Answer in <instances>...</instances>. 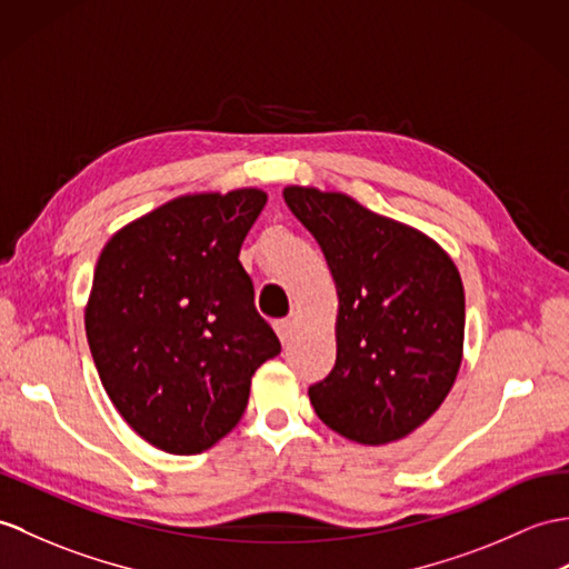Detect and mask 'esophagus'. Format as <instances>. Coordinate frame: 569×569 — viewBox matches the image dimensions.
<instances>
[{
	"instance_id": "34e87169",
	"label": "esophagus",
	"mask_w": 569,
	"mask_h": 569,
	"mask_svg": "<svg viewBox=\"0 0 569 569\" xmlns=\"http://www.w3.org/2000/svg\"><path fill=\"white\" fill-rule=\"evenodd\" d=\"M273 329H276V335H279L281 345H288L290 337H293V322H290V320H279L273 325Z\"/></svg>"
}]
</instances>
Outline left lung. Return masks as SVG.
Returning a JSON list of instances; mask_svg holds the SVG:
<instances>
[{
    "mask_svg": "<svg viewBox=\"0 0 569 569\" xmlns=\"http://www.w3.org/2000/svg\"><path fill=\"white\" fill-rule=\"evenodd\" d=\"M337 286V363L308 390L325 425L363 446L419 429L463 363L466 290L456 261L412 224L341 191L286 187Z\"/></svg>",
    "mask_w": 569,
    "mask_h": 569,
    "instance_id": "8db88e82",
    "label": "left lung"
}]
</instances>
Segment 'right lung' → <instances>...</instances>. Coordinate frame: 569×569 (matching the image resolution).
I'll use <instances>...</instances> for the list:
<instances>
[{
  "label": "right lung",
  "instance_id": "add662e5",
  "mask_svg": "<svg viewBox=\"0 0 569 569\" xmlns=\"http://www.w3.org/2000/svg\"><path fill=\"white\" fill-rule=\"evenodd\" d=\"M267 198L183 193L101 249L84 308L89 349L118 415L164 453L196 456L228 436L254 371L281 353L237 259Z\"/></svg>",
  "mask_w": 569,
  "mask_h": 569
}]
</instances>
